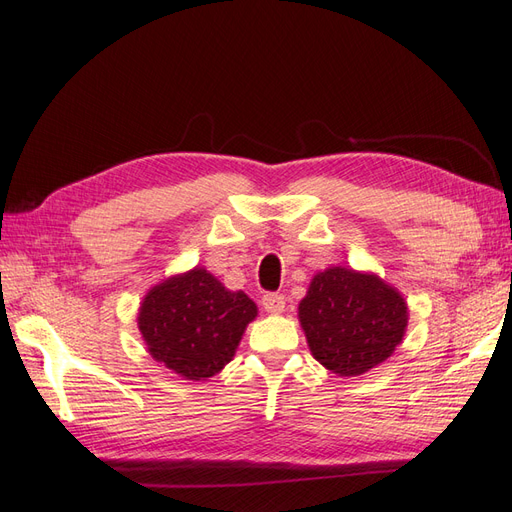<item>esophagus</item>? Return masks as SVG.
<instances>
[{
    "mask_svg": "<svg viewBox=\"0 0 512 512\" xmlns=\"http://www.w3.org/2000/svg\"><path fill=\"white\" fill-rule=\"evenodd\" d=\"M262 307H265L269 314H282L284 307H286V297H284V294L269 292V294H265V297H262Z\"/></svg>",
    "mask_w": 512,
    "mask_h": 512,
    "instance_id": "obj_1",
    "label": "esophagus"
}]
</instances>
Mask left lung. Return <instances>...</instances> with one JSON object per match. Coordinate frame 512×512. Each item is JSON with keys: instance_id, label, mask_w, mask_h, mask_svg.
Masks as SVG:
<instances>
[{"instance_id": "1", "label": "left lung", "mask_w": 512, "mask_h": 512, "mask_svg": "<svg viewBox=\"0 0 512 512\" xmlns=\"http://www.w3.org/2000/svg\"><path fill=\"white\" fill-rule=\"evenodd\" d=\"M299 322L314 359L337 376H361L404 342L408 303L380 275L329 267L299 303Z\"/></svg>"}]
</instances>
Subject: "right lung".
<instances>
[{
    "label": "right lung",
    "mask_w": 512,
    "mask_h": 512,
    "mask_svg": "<svg viewBox=\"0 0 512 512\" xmlns=\"http://www.w3.org/2000/svg\"><path fill=\"white\" fill-rule=\"evenodd\" d=\"M258 316L243 290H228L203 267L170 275L149 288L138 307L147 352L185 380H207L232 361Z\"/></svg>",
    "instance_id": "obj_1"
}]
</instances>
